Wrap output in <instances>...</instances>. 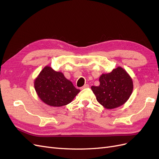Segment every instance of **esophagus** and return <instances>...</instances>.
Wrapping results in <instances>:
<instances>
[{
  "label": "esophagus",
  "instance_id": "obj_1",
  "mask_svg": "<svg viewBox=\"0 0 159 159\" xmlns=\"http://www.w3.org/2000/svg\"><path fill=\"white\" fill-rule=\"evenodd\" d=\"M89 87V85L88 84H85L83 87L81 88V89H85V88H88Z\"/></svg>",
  "mask_w": 159,
  "mask_h": 159
}]
</instances>
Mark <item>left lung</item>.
I'll use <instances>...</instances> for the list:
<instances>
[{
  "label": "left lung",
  "mask_w": 159,
  "mask_h": 159,
  "mask_svg": "<svg viewBox=\"0 0 159 159\" xmlns=\"http://www.w3.org/2000/svg\"><path fill=\"white\" fill-rule=\"evenodd\" d=\"M99 86H91L96 99L107 109H112L125 103L133 89L131 77L123 68L118 66L110 73L99 77Z\"/></svg>",
  "instance_id": "1"
}]
</instances>
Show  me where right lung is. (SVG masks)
Wrapping results in <instances>:
<instances>
[{"label":"right lung","mask_w":159,"mask_h":159,"mask_svg":"<svg viewBox=\"0 0 159 159\" xmlns=\"http://www.w3.org/2000/svg\"><path fill=\"white\" fill-rule=\"evenodd\" d=\"M36 92L43 102L51 107H61L71 103L80 91L61 71L46 66L34 81Z\"/></svg>","instance_id":"add662e5"}]
</instances>
